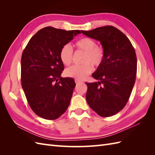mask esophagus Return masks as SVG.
<instances>
[{"instance_id": "obj_1", "label": "esophagus", "mask_w": 155, "mask_h": 155, "mask_svg": "<svg viewBox=\"0 0 155 155\" xmlns=\"http://www.w3.org/2000/svg\"><path fill=\"white\" fill-rule=\"evenodd\" d=\"M75 82H76V84H79V83H81V81L77 80V79H76V80H75Z\"/></svg>"}]
</instances>
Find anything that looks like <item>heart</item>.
I'll return each instance as SVG.
<instances>
[{"label": "heart", "mask_w": 155, "mask_h": 155, "mask_svg": "<svg viewBox=\"0 0 155 155\" xmlns=\"http://www.w3.org/2000/svg\"><path fill=\"white\" fill-rule=\"evenodd\" d=\"M77 47L85 51L81 65H75L65 70V75L67 77L82 80L90 74L93 67H99L104 58V51L100 46H96V43L88 37H83L78 41L76 43ZM59 57L61 62L66 66L71 64L73 58V50L72 46L67 44L64 45L60 50Z\"/></svg>", "instance_id": "heart-1"}]
</instances>
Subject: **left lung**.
<instances>
[{"instance_id":"1","label":"left lung","mask_w":155,"mask_h":155,"mask_svg":"<svg viewBox=\"0 0 155 155\" xmlns=\"http://www.w3.org/2000/svg\"><path fill=\"white\" fill-rule=\"evenodd\" d=\"M84 35L100 42L104 58L92 76L99 80L87 83L86 100L102 117H109L124 109L132 92L137 70V59L130 41L112 26L81 31Z\"/></svg>"}]
</instances>
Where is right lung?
<instances>
[{"mask_svg":"<svg viewBox=\"0 0 155 155\" xmlns=\"http://www.w3.org/2000/svg\"><path fill=\"white\" fill-rule=\"evenodd\" d=\"M81 34L45 27L33 36L21 58V84L32 110L46 120H55L67 110L76 86L73 78L61 76L63 46Z\"/></svg>","mask_w":155,"mask_h":155,"instance_id":"obj_1","label":"right lung"}]
</instances>
